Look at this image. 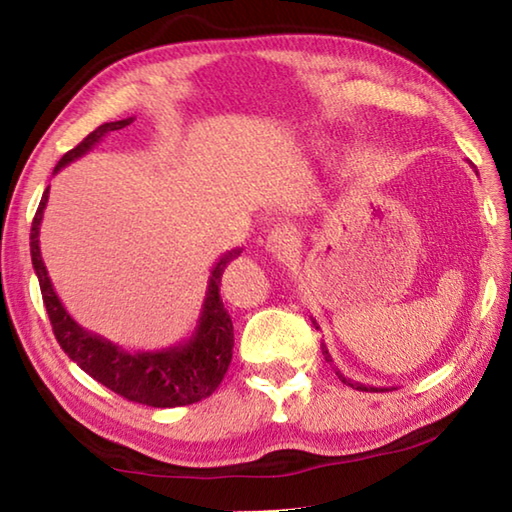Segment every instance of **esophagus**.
I'll return each mask as SVG.
<instances>
[{
    "instance_id": "34e87169",
    "label": "esophagus",
    "mask_w": 512,
    "mask_h": 512,
    "mask_svg": "<svg viewBox=\"0 0 512 512\" xmlns=\"http://www.w3.org/2000/svg\"><path fill=\"white\" fill-rule=\"evenodd\" d=\"M296 246H298V232L293 225L277 223L271 230H268V235H266L268 253H273L277 257H287V255H291V250Z\"/></svg>"
}]
</instances>
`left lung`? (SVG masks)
<instances>
[{"instance_id":"obj_1","label":"left lung","mask_w":512,"mask_h":512,"mask_svg":"<svg viewBox=\"0 0 512 512\" xmlns=\"http://www.w3.org/2000/svg\"><path fill=\"white\" fill-rule=\"evenodd\" d=\"M311 323H314V327L318 329V323H316V320H311ZM320 350H323V354H325V361H329V363H332V357H329V350H327V345L325 343H320ZM336 375H339V379L343 381V384H348V386H352V388H357V391H375V393H384L386 391V388H375V386H366V384H359V381H352V379H348V377H345L343 375V372L341 370H336Z\"/></svg>"}]
</instances>
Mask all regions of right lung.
I'll use <instances>...</instances> for the list:
<instances>
[{
    "mask_svg": "<svg viewBox=\"0 0 512 512\" xmlns=\"http://www.w3.org/2000/svg\"><path fill=\"white\" fill-rule=\"evenodd\" d=\"M128 124H133V117L108 121L101 124L97 131H92L76 149L67 151L56 164L54 173H58L69 162L79 160L88 153L94 144H99L103 137L112 131H121ZM49 201V187L42 194L38 212L31 223V262L33 271L38 275L42 302H45L47 314L54 327L56 341L65 354L76 366L88 372L92 379L110 388L126 400L155 406V409H173V406H187L201 402L203 397H210L232 361V318L221 300V277L225 266L232 259H237L241 248H232L221 255L214 264L210 282H207L205 300L201 316L194 334L185 343L173 345V348L151 350V352H128L119 348L99 334H92L81 327L67 314L63 302L56 296L54 284L47 275V266L40 255V223L42 214Z\"/></svg>",
    "mask_w": 512,
    "mask_h": 512,
    "instance_id": "add662e5",
    "label": "right lung"
}]
</instances>
